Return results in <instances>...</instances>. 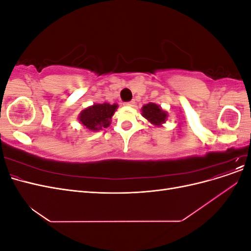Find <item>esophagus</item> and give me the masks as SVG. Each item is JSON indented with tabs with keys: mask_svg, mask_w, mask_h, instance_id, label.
Segmentation results:
<instances>
[{
	"mask_svg": "<svg viewBox=\"0 0 251 251\" xmlns=\"http://www.w3.org/2000/svg\"><path fill=\"white\" fill-rule=\"evenodd\" d=\"M134 104H135V101H134V100H131V101L125 102V105H126V107H133Z\"/></svg>",
	"mask_w": 251,
	"mask_h": 251,
	"instance_id": "obj_1",
	"label": "esophagus"
}]
</instances>
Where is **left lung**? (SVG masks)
<instances>
[{
  "mask_svg": "<svg viewBox=\"0 0 251 251\" xmlns=\"http://www.w3.org/2000/svg\"><path fill=\"white\" fill-rule=\"evenodd\" d=\"M142 116L148 119L151 125L160 126L168 119V113L161 109L160 105L150 102L142 107Z\"/></svg>",
  "mask_w": 251,
  "mask_h": 251,
  "instance_id": "8db88e82",
  "label": "left lung"
}]
</instances>
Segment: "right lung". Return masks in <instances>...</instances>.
<instances>
[{"label": "right lung", "instance_id": "right-lung-1", "mask_svg": "<svg viewBox=\"0 0 251 251\" xmlns=\"http://www.w3.org/2000/svg\"><path fill=\"white\" fill-rule=\"evenodd\" d=\"M117 107L118 104L116 103H94L80 112L78 120L89 131L97 132L110 126L111 118Z\"/></svg>", "mask_w": 251, "mask_h": 251}]
</instances>
